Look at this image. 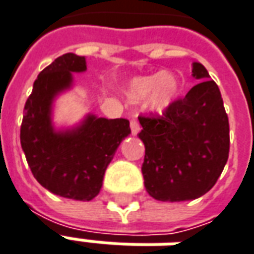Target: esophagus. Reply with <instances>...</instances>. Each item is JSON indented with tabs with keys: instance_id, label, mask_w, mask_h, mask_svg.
<instances>
[{
	"instance_id": "1",
	"label": "esophagus",
	"mask_w": 254,
	"mask_h": 254,
	"mask_svg": "<svg viewBox=\"0 0 254 254\" xmlns=\"http://www.w3.org/2000/svg\"><path fill=\"white\" fill-rule=\"evenodd\" d=\"M130 129H132L133 136H136V134L140 132V124H138L137 120H134V118H133L132 121H130Z\"/></svg>"
}]
</instances>
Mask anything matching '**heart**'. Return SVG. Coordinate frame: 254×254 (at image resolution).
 I'll use <instances>...</instances> for the list:
<instances>
[{"label": "heart", "instance_id": "1", "mask_svg": "<svg viewBox=\"0 0 254 254\" xmlns=\"http://www.w3.org/2000/svg\"><path fill=\"white\" fill-rule=\"evenodd\" d=\"M180 89V81L174 73L158 72L132 78L127 85V95L133 102H141L148 98L149 110L165 113L176 103Z\"/></svg>", "mask_w": 254, "mask_h": 254}]
</instances>
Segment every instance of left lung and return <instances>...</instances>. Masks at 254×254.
Returning a JSON list of instances; mask_svg holds the SVG:
<instances>
[{
	"label": "left lung",
	"instance_id": "8db88e82",
	"mask_svg": "<svg viewBox=\"0 0 254 254\" xmlns=\"http://www.w3.org/2000/svg\"><path fill=\"white\" fill-rule=\"evenodd\" d=\"M201 80L162 117H138L145 156L144 187L159 201H188L216 184L229 159V118L216 83L193 63Z\"/></svg>",
	"mask_w": 254,
	"mask_h": 254
}]
</instances>
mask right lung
Here are the masks:
<instances>
[{"label": "right lung", "instance_id": "right-lung-1", "mask_svg": "<svg viewBox=\"0 0 254 254\" xmlns=\"http://www.w3.org/2000/svg\"><path fill=\"white\" fill-rule=\"evenodd\" d=\"M87 70L85 58L66 53L45 67L24 106L20 141L32 174L57 196L89 201L102 189L107 166L130 134L125 118L87 114L70 127H57L53 107L58 95L73 87L72 73Z\"/></svg>", "mask_w": 254, "mask_h": 254}]
</instances>
